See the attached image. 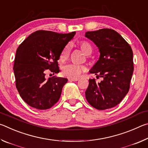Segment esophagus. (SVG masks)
<instances>
[{"instance_id": "1", "label": "esophagus", "mask_w": 148, "mask_h": 148, "mask_svg": "<svg viewBox=\"0 0 148 148\" xmlns=\"http://www.w3.org/2000/svg\"><path fill=\"white\" fill-rule=\"evenodd\" d=\"M77 80H78V79H71V78L69 79V82H77Z\"/></svg>"}]
</instances>
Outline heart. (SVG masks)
I'll list each match as a JSON object with an SVG mask.
<instances>
[{
	"label": "heart",
	"mask_w": 148,
	"mask_h": 148,
	"mask_svg": "<svg viewBox=\"0 0 148 148\" xmlns=\"http://www.w3.org/2000/svg\"><path fill=\"white\" fill-rule=\"evenodd\" d=\"M79 49L82 50L83 53L86 56H89L92 53V49L91 45L89 42L86 41L80 42L79 44ZM69 56V47L66 46L62 50L61 56H60L59 59L61 61H64L68 59ZM86 71V68L84 66H79V65L68 64L63 66L62 71V75L64 76L69 77L71 79H76L78 77L82 72Z\"/></svg>",
	"instance_id": "1"
}]
</instances>
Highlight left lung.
Masks as SVG:
<instances>
[{
  "mask_svg": "<svg viewBox=\"0 0 148 148\" xmlns=\"http://www.w3.org/2000/svg\"><path fill=\"white\" fill-rule=\"evenodd\" d=\"M85 36L98 47L99 59L89 72L102 77L97 83L89 79L87 101L95 108L103 110L120 103L127 94L134 71L131 47L118 32L102 29L88 31Z\"/></svg>",
  "mask_w": 148,
  "mask_h": 148,
  "instance_id": "1",
  "label": "left lung"
}]
</instances>
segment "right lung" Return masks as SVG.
<instances>
[{
	"label": "right lung",
	"instance_id": "obj_1",
	"mask_svg": "<svg viewBox=\"0 0 148 148\" xmlns=\"http://www.w3.org/2000/svg\"><path fill=\"white\" fill-rule=\"evenodd\" d=\"M76 32L59 34L37 31L19 45L14 60V72L20 96L30 106L46 110L57 102L68 79L64 77L46 78L47 70L59 73L57 61L62 50L73 38Z\"/></svg>",
	"mask_w": 148,
	"mask_h": 148
}]
</instances>
